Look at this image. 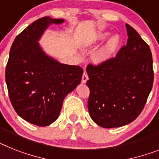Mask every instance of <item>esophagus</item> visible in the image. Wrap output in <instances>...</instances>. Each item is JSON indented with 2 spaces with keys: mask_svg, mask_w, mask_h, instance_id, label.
I'll return each mask as SVG.
<instances>
[{
  "mask_svg": "<svg viewBox=\"0 0 159 159\" xmlns=\"http://www.w3.org/2000/svg\"><path fill=\"white\" fill-rule=\"evenodd\" d=\"M88 80V75L87 73H86V72H84L83 73V75H82V82L83 84L86 83V82H87Z\"/></svg>",
  "mask_w": 159,
  "mask_h": 159,
  "instance_id": "esophagus-1",
  "label": "esophagus"
}]
</instances>
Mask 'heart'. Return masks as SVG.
I'll list each match as a JSON object with an SVG mask.
<instances>
[{
    "mask_svg": "<svg viewBox=\"0 0 159 159\" xmlns=\"http://www.w3.org/2000/svg\"><path fill=\"white\" fill-rule=\"evenodd\" d=\"M111 33L107 30H100L94 34L86 35L80 42V46L82 48H89L103 42L108 38ZM121 38L118 34H113L108 40L98 50L94 52L92 57V61L95 65H102L110 61L118 50L120 45Z\"/></svg>",
    "mask_w": 159,
    "mask_h": 159,
    "instance_id": "1",
    "label": "heart"
}]
</instances>
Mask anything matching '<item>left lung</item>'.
<instances>
[{"label": "left lung", "mask_w": 159, "mask_h": 159, "mask_svg": "<svg viewBox=\"0 0 159 159\" xmlns=\"http://www.w3.org/2000/svg\"><path fill=\"white\" fill-rule=\"evenodd\" d=\"M128 41L115 58L86 68L90 89L88 111L95 124L106 129L121 127L141 114L154 82L149 45L125 24Z\"/></svg>", "instance_id": "obj_1"}]
</instances>
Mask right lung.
Masks as SVG:
<instances>
[{"label":"right lung","instance_id":"1","mask_svg":"<svg viewBox=\"0 0 159 159\" xmlns=\"http://www.w3.org/2000/svg\"><path fill=\"white\" fill-rule=\"evenodd\" d=\"M64 22L43 17L28 26L14 39L5 69V82L15 111L40 127L58 118L64 99L81 83L83 74L82 68L61 64L39 43L51 25Z\"/></svg>","mask_w":159,"mask_h":159}]
</instances>
